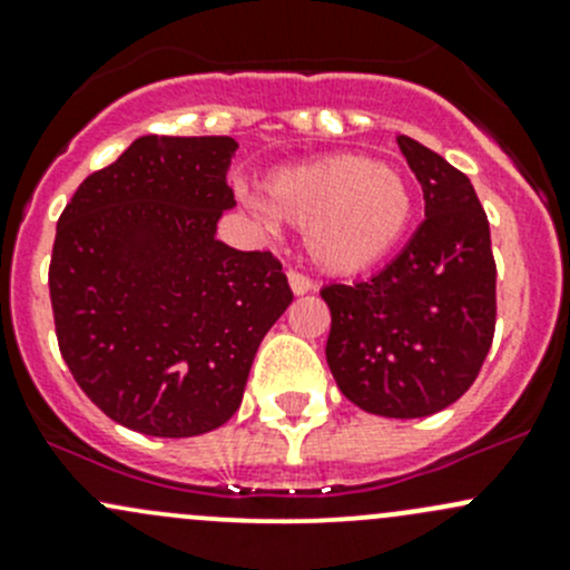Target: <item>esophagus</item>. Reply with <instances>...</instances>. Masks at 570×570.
<instances>
[{"label":"esophagus","instance_id":"esophagus-1","mask_svg":"<svg viewBox=\"0 0 570 570\" xmlns=\"http://www.w3.org/2000/svg\"><path fill=\"white\" fill-rule=\"evenodd\" d=\"M289 286L295 295H306V292L314 289V281L308 275L297 273V269H289Z\"/></svg>","mask_w":570,"mask_h":570}]
</instances>
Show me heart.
Wrapping results in <instances>:
<instances>
[{
    "instance_id": "heart-1",
    "label": "heart",
    "mask_w": 570,
    "mask_h": 570,
    "mask_svg": "<svg viewBox=\"0 0 570 570\" xmlns=\"http://www.w3.org/2000/svg\"><path fill=\"white\" fill-rule=\"evenodd\" d=\"M262 198L275 220L306 234L314 264L336 275L361 273L386 258L413 217L405 176L358 154L275 170Z\"/></svg>"
}]
</instances>
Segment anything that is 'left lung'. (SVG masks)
Instances as JSON below:
<instances>
[{
    "label": "left lung",
    "mask_w": 570,
    "mask_h": 570,
    "mask_svg": "<svg viewBox=\"0 0 570 570\" xmlns=\"http://www.w3.org/2000/svg\"><path fill=\"white\" fill-rule=\"evenodd\" d=\"M396 142L422 184V226L370 281L320 295L342 394L366 413L419 419L461 400L480 375L497 327V262L469 176L411 137Z\"/></svg>",
    "instance_id": "1"
}]
</instances>
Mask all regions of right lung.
I'll return each mask as SVG.
<instances>
[{"mask_svg": "<svg viewBox=\"0 0 570 570\" xmlns=\"http://www.w3.org/2000/svg\"><path fill=\"white\" fill-rule=\"evenodd\" d=\"M234 137H137L57 220L49 295L60 353L112 422L189 439L237 413L253 355L292 303L269 250L215 237Z\"/></svg>", "mask_w": 570, "mask_h": 570, "instance_id": "obj_1", "label": "right lung"}]
</instances>
